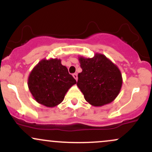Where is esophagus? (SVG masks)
Returning a JSON list of instances; mask_svg holds the SVG:
<instances>
[{
    "mask_svg": "<svg viewBox=\"0 0 152 152\" xmlns=\"http://www.w3.org/2000/svg\"><path fill=\"white\" fill-rule=\"evenodd\" d=\"M73 76H74V78L76 80V81H77V79H78V75H77V74H73Z\"/></svg>",
    "mask_w": 152,
    "mask_h": 152,
    "instance_id": "34e87169",
    "label": "esophagus"
}]
</instances>
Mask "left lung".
<instances>
[{
    "mask_svg": "<svg viewBox=\"0 0 152 152\" xmlns=\"http://www.w3.org/2000/svg\"><path fill=\"white\" fill-rule=\"evenodd\" d=\"M82 72L77 86L91 105L102 106L117 97L122 86L121 73L106 56L96 53L93 58L78 57Z\"/></svg>",
    "mask_w": 152,
    "mask_h": 152,
    "instance_id": "left-lung-1",
    "label": "left lung"
}]
</instances>
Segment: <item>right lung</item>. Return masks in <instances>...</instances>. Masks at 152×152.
<instances>
[{
  "instance_id": "add662e5",
  "label": "right lung",
  "mask_w": 152,
  "mask_h": 152,
  "mask_svg": "<svg viewBox=\"0 0 152 152\" xmlns=\"http://www.w3.org/2000/svg\"><path fill=\"white\" fill-rule=\"evenodd\" d=\"M76 83L67 68L58 58L42 59L28 78V86L34 99L38 104L50 108L61 104L68 90Z\"/></svg>"
}]
</instances>
